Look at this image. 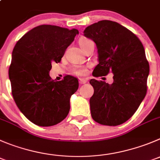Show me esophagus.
<instances>
[{
  "label": "esophagus",
  "instance_id": "1",
  "mask_svg": "<svg viewBox=\"0 0 160 160\" xmlns=\"http://www.w3.org/2000/svg\"><path fill=\"white\" fill-rule=\"evenodd\" d=\"M87 82V80L85 78H79V84H86Z\"/></svg>",
  "mask_w": 160,
  "mask_h": 160
}]
</instances>
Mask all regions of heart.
<instances>
[{
    "instance_id": "1",
    "label": "heart",
    "mask_w": 160,
    "mask_h": 160,
    "mask_svg": "<svg viewBox=\"0 0 160 160\" xmlns=\"http://www.w3.org/2000/svg\"><path fill=\"white\" fill-rule=\"evenodd\" d=\"M90 42H92V41L89 40V39L82 38L81 40L79 41V45H80V47H81L82 48H83L85 46H86L88 44L90 43ZM74 71L76 74H78V75L83 76L85 75V74H87L88 70L87 68H85V67H76V68H74Z\"/></svg>"
}]
</instances>
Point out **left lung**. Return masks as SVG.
Listing matches in <instances>:
<instances>
[{
    "label": "left lung",
    "instance_id": "1",
    "mask_svg": "<svg viewBox=\"0 0 160 160\" xmlns=\"http://www.w3.org/2000/svg\"><path fill=\"white\" fill-rule=\"evenodd\" d=\"M84 36L96 43L99 63L94 77L114 74L112 85L91 79L94 93L89 100L94 121L105 126L127 122L138 110L147 92L149 64L141 41L116 22L101 20L86 27Z\"/></svg>",
    "mask_w": 160,
    "mask_h": 160
}]
</instances>
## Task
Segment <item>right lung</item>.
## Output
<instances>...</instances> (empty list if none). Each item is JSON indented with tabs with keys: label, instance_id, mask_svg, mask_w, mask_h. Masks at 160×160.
Returning a JSON list of instances; mask_svg holds the SVG:
<instances>
[{
	"label": "right lung",
	"instance_id": "obj_1",
	"mask_svg": "<svg viewBox=\"0 0 160 160\" xmlns=\"http://www.w3.org/2000/svg\"><path fill=\"white\" fill-rule=\"evenodd\" d=\"M78 34L76 29L41 25L25 33L15 45L8 71L12 93L20 112L40 127L63 121L70 111V99L78 88L76 78L52 80V63H59Z\"/></svg>",
	"mask_w": 160,
	"mask_h": 160
}]
</instances>
